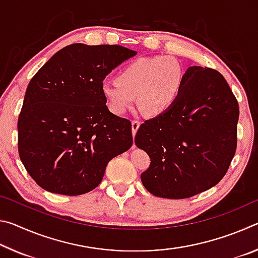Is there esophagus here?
<instances>
[{
  "label": "esophagus",
  "mask_w": 258,
  "mask_h": 258,
  "mask_svg": "<svg viewBox=\"0 0 258 258\" xmlns=\"http://www.w3.org/2000/svg\"><path fill=\"white\" fill-rule=\"evenodd\" d=\"M140 125H141V123H140L139 120H133V121H132V133H133V137H134V134L137 133V131L139 130ZM133 147H134V146H133Z\"/></svg>",
  "instance_id": "esophagus-1"
}]
</instances>
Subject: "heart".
Wrapping results in <instances>:
<instances>
[{
	"label": "heart",
	"instance_id": "obj_1",
	"mask_svg": "<svg viewBox=\"0 0 258 258\" xmlns=\"http://www.w3.org/2000/svg\"><path fill=\"white\" fill-rule=\"evenodd\" d=\"M184 82L182 64L173 56L140 58L121 69L118 78H107L101 92L110 110L124 115L135 102L151 116L167 111L176 100Z\"/></svg>",
	"mask_w": 258,
	"mask_h": 258
}]
</instances>
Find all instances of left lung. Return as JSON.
Returning a JSON list of instances; mask_svg holds the SVG:
<instances>
[{"label": "left lung", "instance_id": "left-lung-1", "mask_svg": "<svg viewBox=\"0 0 258 258\" xmlns=\"http://www.w3.org/2000/svg\"><path fill=\"white\" fill-rule=\"evenodd\" d=\"M238 119V101L225 78L211 68H187L176 102L146 120L135 135V145L151 160L142 184L167 199L216 185L235 154Z\"/></svg>", "mask_w": 258, "mask_h": 258}]
</instances>
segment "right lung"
I'll list each match as a JSON object with an SVG mask.
<instances>
[{"label":"right lung","mask_w":258,"mask_h":258,"mask_svg":"<svg viewBox=\"0 0 258 258\" xmlns=\"http://www.w3.org/2000/svg\"><path fill=\"white\" fill-rule=\"evenodd\" d=\"M137 53L120 45L75 43L35 74L18 119V150L43 189L64 196L90 192L109 161L132 147L131 121L109 111L101 84Z\"/></svg>","instance_id":"1"}]
</instances>
